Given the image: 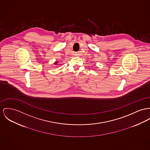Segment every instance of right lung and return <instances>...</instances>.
<instances>
[{
	"instance_id": "obj_1",
	"label": "right lung",
	"mask_w": 150,
	"mask_h": 150,
	"mask_svg": "<svg viewBox=\"0 0 150 150\" xmlns=\"http://www.w3.org/2000/svg\"><path fill=\"white\" fill-rule=\"evenodd\" d=\"M57 64V61H56V62H54V64H55V65H56Z\"/></svg>"
}]
</instances>
